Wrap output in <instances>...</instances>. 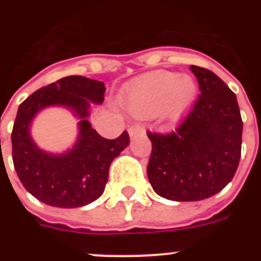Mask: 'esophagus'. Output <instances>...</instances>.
Masks as SVG:
<instances>
[{
    "label": "esophagus",
    "instance_id": "1",
    "mask_svg": "<svg viewBox=\"0 0 261 261\" xmlns=\"http://www.w3.org/2000/svg\"><path fill=\"white\" fill-rule=\"evenodd\" d=\"M144 134H145V130H144L143 126H140V125H134L128 128V135H130V138H135V136L144 135Z\"/></svg>",
    "mask_w": 261,
    "mask_h": 261
}]
</instances>
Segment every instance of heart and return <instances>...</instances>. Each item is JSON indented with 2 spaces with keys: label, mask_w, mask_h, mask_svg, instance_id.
I'll return each instance as SVG.
<instances>
[{
  "label": "heart",
  "mask_w": 261,
  "mask_h": 261,
  "mask_svg": "<svg viewBox=\"0 0 261 261\" xmlns=\"http://www.w3.org/2000/svg\"><path fill=\"white\" fill-rule=\"evenodd\" d=\"M197 84L191 75L158 70L136 80L123 91L121 103L130 114L152 117L179 116L193 102Z\"/></svg>",
  "instance_id": "1"
}]
</instances>
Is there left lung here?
Masks as SVG:
<instances>
[{
	"label": "left lung",
	"mask_w": 261,
	"mask_h": 261,
	"mask_svg": "<svg viewBox=\"0 0 261 261\" xmlns=\"http://www.w3.org/2000/svg\"><path fill=\"white\" fill-rule=\"evenodd\" d=\"M201 94L170 134L149 133L147 178L155 193L177 202L202 201L222 191L241 156L243 120L236 94L208 69L191 65Z\"/></svg>",
	"instance_id": "left-lung-1"
}]
</instances>
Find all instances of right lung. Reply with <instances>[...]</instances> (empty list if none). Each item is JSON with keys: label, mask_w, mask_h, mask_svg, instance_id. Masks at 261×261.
Returning a JSON list of instances; mask_svg holds the SVG:
<instances>
[{"label": "right lung", "mask_w": 261, "mask_h": 261, "mask_svg": "<svg viewBox=\"0 0 261 261\" xmlns=\"http://www.w3.org/2000/svg\"><path fill=\"white\" fill-rule=\"evenodd\" d=\"M103 82L69 75L43 87L18 106L11 134L12 160L26 191L43 203L77 208L102 196L112 160L130 144L123 131L115 140L102 138L88 121L91 105H101ZM64 107L80 120L75 145L60 154L40 149L31 138V123L46 107Z\"/></svg>", "instance_id": "add662e5"}]
</instances>
